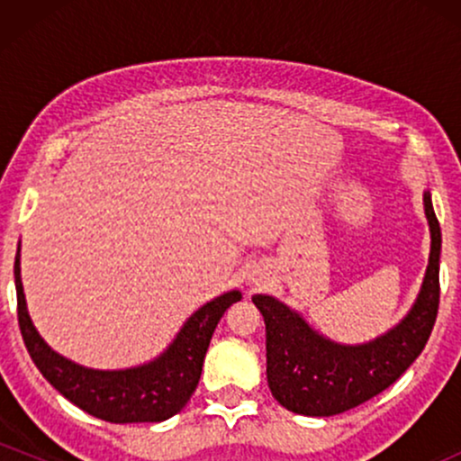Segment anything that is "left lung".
I'll list each match as a JSON object with an SVG mask.
<instances>
[{"instance_id":"left-lung-1","label":"left lung","mask_w":461,"mask_h":461,"mask_svg":"<svg viewBox=\"0 0 461 461\" xmlns=\"http://www.w3.org/2000/svg\"><path fill=\"white\" fill-rule=\"evenodd\" d=\"M431 251L420 293L405 319L364 345H340L314 331L303 316L268 294H253L267 325V379L285 410L336 416L393 385L429 340L440 303L442 231L431 193L422 194Z\"/></svg>"}]
</instances>
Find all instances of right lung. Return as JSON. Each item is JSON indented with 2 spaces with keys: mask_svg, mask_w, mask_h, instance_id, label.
Wrapping results in <instances>:
<instances>
[{
  "mask_svg": "<svg viewBox=\"0 0 461 461\" xmlns=\"http://www.w3.org/2000/svg\"><path fill=\"white\" fill-rule=\"evenodd\" d=\"M19 249L14 258L19 330L32 362L65 399L108 422H160L176 416L197 388L203 357L221 316L242 299L238 290L221 294L184 322L176 340L151 362L125 370L79 366L56 353L32 325L21 284Z\"/></svg>",
  "mask_w": 461,
  "mask_h": 461,
  "instance_id": "right-lung-1",
  "label": "right lung"
}]
</instances>
